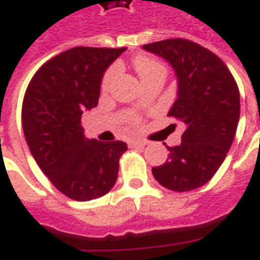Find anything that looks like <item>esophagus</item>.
<instances>
[{"mask_svg": "<svg viewBox=\"0 0 260 260\" xmlns=\"http://www.w3.org/2000/svg\"><path fill=\"white\" fill-rule=\"evenodd\" d=\"M130 144L134 146V147H144L146 144H147V141L144 140H132L130 141Z\"/></svg>", "mask_w": 260, "mask_h": 260, "instance_id": "1", "label": "esophagus"}]
</instances>
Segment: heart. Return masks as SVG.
<instances>
[{"mask_svg": "<svg viewBox=\"0 0 260 260\" xmlns=\"http://www.w3.org/2000/svg\"><path fill=\"white\" fill-rule=\"evenodd\" d=\"M133 65L136 72L139 73V76L144 82H147L148 79L154 78L157 75H167V66L164 65L161 60H158L154 56H150V55H137L136 58L133 59ZM119 72V68L117 65L110 66L109 69L105 73V76L102 79V89L103 90H107L109 86L113 82L114 76ZM132 126H139L140 124V119L137 116H133L132 120H130Z\"/></svg>", "mask_w": 260, "mask_h": 260, "instance_id": "1", "label": "heart"}]
</instances>
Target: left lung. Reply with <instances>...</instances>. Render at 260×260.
<instances>
[{
    "instance_id": "obj_1",
    "label": "left lung",
    "mask_w": 260,
    "mask_h": 260,
    "mask_svg": "<svg viewBox=\"0 0 260 260\" xmlns=\"http://www.w3.org/2000/svg\"><path fill=\"white\" fill-rule=\"evenodd\" d=\"M143 48L174 68L178 98L168 116L187 127L180 146H166L170 155L153 168L154 178L177 192L202 187L221 167L235 137L241 113L235 79L219 56L189 39H164Z\"/></svg>"
}]
</instances>
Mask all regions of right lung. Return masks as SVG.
Masks as SVG:
<instances>
[{
	"mask_svg": "<svg viewBox=\"0 0 260 260\" xmlns=\"http://www.w3.org/2000/svg\"><path fill=\"white\" fill-rule=\"evenodd\" d=\"M126 48L76 46L45 62L22 102L25 140L44 174L68 198L90 201L116 184L124 141L89 140L82 114L98 106L102 76Z\"/></svg>",
	"mask_w": 260,
	"mask_h": 260,
	"instance_id": "1",
	"label": "right lung"
}]
</instances>
